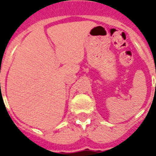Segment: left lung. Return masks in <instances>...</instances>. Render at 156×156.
I'll return each mask as SVG.
<instances>
[{
  "mask_svg": "<svg viewBox=\"0 0 156 156\" xmlns=\"http://www.w3.org/2000/svg\"><path fill=\"white\" fill-rule=\"evenodd\" d=\"M155 87H156V84H155Z\"/></svg>",
  "mask_w": 156,
  "mask_h": 156,
  "instance_id": "8db88e82",
  "label": "left lung"
}]
</instances>
